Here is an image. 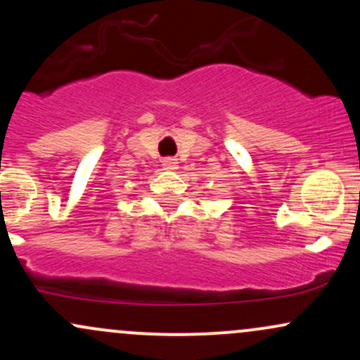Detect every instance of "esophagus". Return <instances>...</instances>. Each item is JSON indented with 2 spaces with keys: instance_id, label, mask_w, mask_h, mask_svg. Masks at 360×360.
Here are the masks:
<instances>
[{
  "instance_id": "1",
  "label": "esophagus",
  "mask_w": 360,
  "mask_h": 360,
  "mask_svg": "<svg viewBox=\"0 0 360 360\" xmlns=\"http://www.w3.org/2000/svg\"><path fill=\"white\" fill-rule=\"evenodd\" d=\"M160 162H162V167L166 169V171H174L177 167V160L172 159V157H166V159H162Z\"/></svg>"
}]
</instances>
